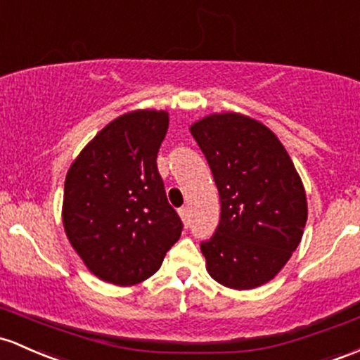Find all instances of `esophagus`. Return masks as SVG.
I'll return each instance as SVG.
<instances>
[{"instance_id":"esophagus-1","label":"esophagus","mask_w":360,"mask_h":360,"mask_svg":"<svg viewBox=\"0 0 360 360\" xmlns=\"http://www.w3.org/2000/svg\"><path fill=\"white\" fill-rule=\"evenodd\" d=\"M179 215H181V219H183V222H184V225H189V210H188V207H183V208H179Z\"/></svg>"}]
</instances>
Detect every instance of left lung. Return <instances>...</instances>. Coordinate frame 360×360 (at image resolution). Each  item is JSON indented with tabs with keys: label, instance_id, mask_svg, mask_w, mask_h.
<instances>
[{
	"label": "left lung",
	"instance_id": "left-lung-1",
	"mask_svg": "<svg viewBox=\"0 0 360 360\" xmlns=\"http://www.w3.org/2000/svg\"><path fill=\"white\" fill-rule=\"evenodd\" d=\"M220 196L215 234L200 244L213 280L238 290L270 282L299 246L307 220L302 181L274 131L236 112L191 126Z\"/></svg>",
	"mask_w": 360,
	"mask_h": 360
}]
</instances>
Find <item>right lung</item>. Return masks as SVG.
<instances>
[{"label": "right lung", "mask_w": 360, "mask_h": 360, "mask_svg": "<svg viewBox=\"0 0 360 360\" xmlns=\"http://www.w3.org/2000/svg\"><path fill=\"white\" fill-rule=\"evenodd\" d=\"M167 128L165 110L122 114L97 133L66 174V236L86 268L114 285L152 276L181 238L183 222L157 169Z\"/></svg>", "instance_id": "right-lung-1"}]
</instances>
